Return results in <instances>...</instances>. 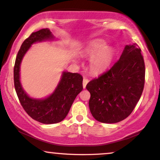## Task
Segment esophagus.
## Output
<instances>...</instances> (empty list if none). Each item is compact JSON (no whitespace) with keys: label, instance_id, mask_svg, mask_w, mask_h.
Masks as SVG:
<instances>
[{"label":"esophagus","instance_id":"1","mask_svg":"<svg viewBox=\"0 0 160 160\" xmlns=\"http://www.w3.org/2000/svg\"><path fill=\"white\" fill-rule=\"evenodd\" d=\"M88 82H89V80H88L86 78H83V81H82V86H83V88L85 89L86 88V84L88 83Z\"/></svg>","mask_w":160,"mask_h":160}]
</instances>
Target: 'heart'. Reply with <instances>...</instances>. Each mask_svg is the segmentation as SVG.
Segmentation results:
<instances>
[{
  "label": "heart",
  "instance_id": "obj_1",
  "mask_svg": "<svg viewBox=\"0 0 160 160\" xmlns=\"http://www.w3.org/2000/svg\"><path fill=\"white\" fill-rule=\"evenodd\" d=\"M114 53V49L106 47V43L102 40H92L84 50L86 56L92 57L89 62V68L93 74H100L105 71L111 65Z\"/></svg>",
  "mask_w": 160,
  "mask_h": 160
}]
</instances>
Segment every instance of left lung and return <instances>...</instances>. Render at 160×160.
Listing matches in <instances>:
<instances>
[{"mask_svg":"<svg viewBox=\"0 0 160 160\" xmlns=\"http://www.w3.org/2000/svg\"><path fill=\"white\" fill-rule=\"evenodd\" d=\"M137 43L126 45L120 58L86 85L89 106L96 120L115 123L131 114L143 92L145 65Z\"/></svg>","mask_w":160,"mask_h":160,"instance_id":"1","label":"left lung"}]
</instances>
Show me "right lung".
I'll use <instances>...</instances> for the list:
<instances>
[{"label": "right lung", "mask_w": 160, "mask_h": 160, "mask_svg": "<svg viewBox=\"0 0 160 160\" xmlns=\"http://www.w3.org/2000/svg\"><path fill=\"white\" fill-rule=\"evenodd\" d=\"M52 38L48 28L32 33L20 47L13 70L14 86L22 106L32 119L44 124L57 123L63 120L77 95L82 90V77L78 73L70 72H63L56 90L45 99L32 98L23 90L19 80V68L24 55L34 43Z\"/></svg>", "instance_id": "1"}]
</instances>
